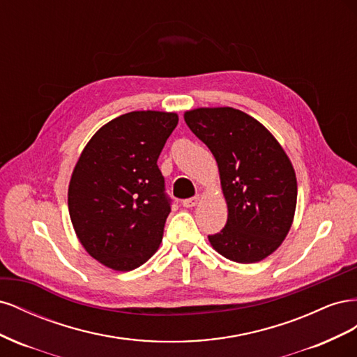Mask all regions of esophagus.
<instances>
[{
  "label": "esophagus",
  "mask_w": 357,
  "mask_h": 357,
  "mask_svg": "<svg viewBox=\"0 0 357 357\" xmlns=\"http://www.w3.org/2000/svg\"><path fill=\"white\" fill-rule=\"evenodd\" d=\"M199 201H201L199 197H193V198H189V199L183 201L181 205H183V207H186V208H192V207H195V205H198Z\"/></svg>",
  "instance_id": "esophagus-1"
}]
</instances>
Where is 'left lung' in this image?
Returning a JSON list of instances; mask_svg holds the SVG:
<instances>
[{
    "label": "left lung",
    "instance_id": "1",
    "mask_svg": "<svg viewBox=\"0 0 357 357\" xmlns=\"http://www.w3.org/2000/svg\"><path fill=\"white\" fill-rule=\"evenodd\" d=\"M185 122L218 162L228 205L225 228L208 241L238 264H255L274 253L287 236L296 210L294 165L268 129L232 107H201Z\"/></svg>",
    "mask_w": 357,
    "mask_h": 357
}]
</instances>
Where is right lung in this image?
Listing matches in <instances>:
<instances>
[{
	"label": "right lung",
	"instance_id": "1",
	"mask_svg": "<svg viewBox=\"0 0 357 357\" xmlns=\"http://www.w3.org/2000/svg\"><path fill=\"white\" fill-rule=\"evenodd\" d=\"M177 123L167 112L119 116L93 134L73 169V228L107 268L132 271L159 248L171 207L158 158Z\"/></svg>",
	"mask_w": 357,
	"mask_h": 357
}]
</instances>
